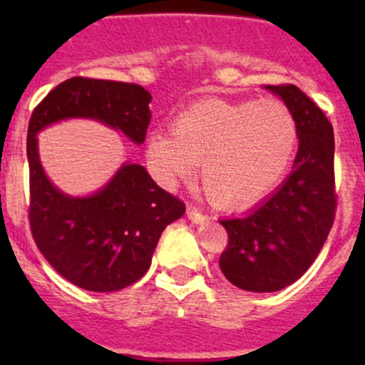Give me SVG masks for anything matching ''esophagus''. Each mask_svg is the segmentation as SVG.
<instances>
[{"label":"esophagus","mask_w":365,"mask_h":365,"mask_svg":"<svg viewBox=\"0 0 365 365\" xmlns=\"http://www.w3.org/2000/svg\"><path fill=\"white\" fill-rule=\"evenodd\" d=\"M187 217H189V219L192 220V222H196V224H201V222H205V220H206L205 213H201L200 210L194 208V206H187Z\"/></svg>","instance_id":"1"}]
</instances>
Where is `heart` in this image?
I'll return each instance as SVG.
<instances>
[{"mask_svg": "<svg viewBox=\"0 0 365 365\" xmlns=\"http://www.w3.org/2000/svg\"><path fill=\"white\" fill-rule=\"evenodd\" d=\"M298 146V123L282 101L208 98L176 116L173 132L150 135L148 159L168 183L201 164L208 200L251 205L281 180Z\"/></svg>", "mask_w": 365, "mask_h": 365, "instance_id": "obj_1", "label": "heart"}]
</instances>
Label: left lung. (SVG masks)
Returning <instances> with one entry per match:
<instances>
[{"instance_id":"obj_1","label":"left lung","mask_w":365,"mask_h":365,"mask_svg":"<svg viewBox=\"0 0 365 365\" xmlns=\"http://www.w3.org/2000/svg\"><path fill=\"white\" fill-rule=\"evenodd\" d=\"M267 90L297 118L293 171L249 213L219 220L230 238L219 257L220 270L231 284L254 293L279 292L307 272L332 230L337 206L332 123L295 84Z\"/></svg>"}]
</instances>
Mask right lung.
<instances>
[{"mask_svg":"<svg viewBox=\"0 0 365 365\" xmlns=\"http://www.w3.org/2000/svg\"><path fill=\"white\" fill-rule=\"evenodd\" d=\"M152 95L139 84L70 77L40 102L28 125L29 227L51 267L88 292H118L148 272L162 231L185 213L143 165L123 164L98 192L72 197L43 173L36 134L67 118H91L141 145Z\"/></svg>","mask_w":365,"mask_h":365,"instance_id":"1","label":"right lung"}]
</instances>
